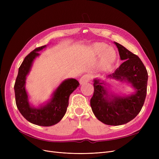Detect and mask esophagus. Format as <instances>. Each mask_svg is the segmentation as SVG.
Listing matches in <instances>:
<instances>
[{"mask_svg": "<svg viewBox=\"0 0 159 159\" xmlns=\"http://www.w3.org/2000/svg\"><path fill=\"white\" fill-rule=\"evenodd\" d=\"M91 80V77L89 75H84L82 77H81V78L80 79V84L81 85H83L84 84L88 83V81Z\"/></svg>", "mask_w": 159, "mask_h": 159, "instance_id": "1", "label": "esophagus"}]
</instances>
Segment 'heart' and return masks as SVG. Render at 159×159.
<instances>
[{"label":"heart","instance_id":"heart-1","mask_svg":"<svg viewBox=\"0 0 159 159\" xmlns=\"http://www.w3.org/2000/svg\"><path fill=\"white\" fill-rule=\"evenodd\" d=\"M90 51L94 56H100L104 52L103 57L101 62V67L102 68H107L115 59V54L114 50L111 48H108V46L105 43H95L91 46Z\"/></svg>","mask_w":159,"mask_h":159}]
</instances>
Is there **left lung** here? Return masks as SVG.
<instances>
[{"label":"left lung","mask_w":159,"mask_h":159,"mask_svg":"<svg viewBox=\"0 0 159 159\" xmlns=\"http://www.w3.org/2000/svg\"><path fill=\"white\" fill-rule=\"evenodd\" d=\"M120 59L124 60L114 73L105 80H93L94 92L90 100L91 109L99 121L109 125H121L131 121L141 111L147 95L148 73L139 57L114 42ZM113 79L129 84L135 90L130 95H118L106 87L107 79Z\"/></svg>","instance_id":"8db88e82"}]
</instances>
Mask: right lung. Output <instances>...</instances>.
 I'll list each match as a JSON object with an SVG mask.
<instances>
[{"label": "right lung", "instance_id": "right-lung-1", "mask_svg": "<svg viewBox=\"0 0 159 159\" xmlns=\"http://www.w3.org/2000/svg\"><path fill=\"white\" fill-rule=\"evenodd\" d=\"M46 47V45L37 48L25 57L18 69L14 89L16 106L22 116L36 125L49 127L60 122L64 117L68 106L70 95L80 84L75 79H66L54 91L48 102L37 107L30 104L26 89V76L30 73L34 61L40 56L38 52Z\"/></svg>", "mask_w": 159, "mask_h": 159}]
</instances>
